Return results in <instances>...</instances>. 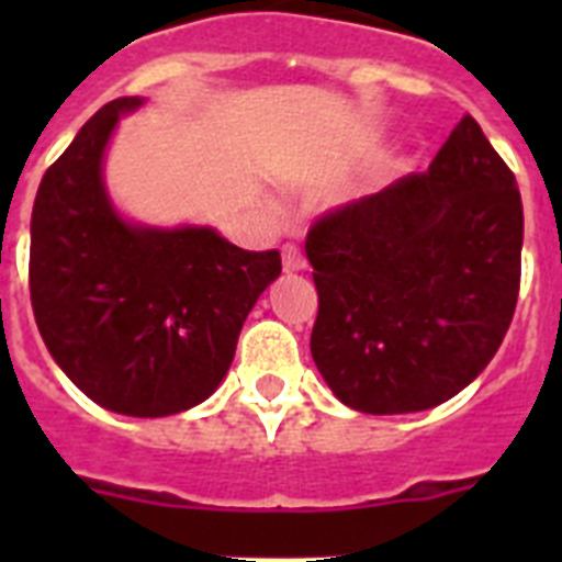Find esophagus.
I'll use <instances>...</instances> for the list:
<instances>
[{"label":"esophagus","instance_id":"34e87169","mask_svg":"<svg viewBox=\"0 0 562 562\" xmlns=\"http://www.w3.org/2000/svg\"><path fill=\"white\" fill-rule=\"evenodd\" d=\"M281 258H284V272H304L306 270L304 252L297 250L295 245H286L284 250H281Z\"/></svg>","mask_w":562,"mask_h":562}]
</instances>
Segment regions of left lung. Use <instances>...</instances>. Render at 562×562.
Listing matches in <instances>:
<instances>
[{
    "mask_svg": "<svg viewBox=\"0 0 562 562\" xmlns=\"http://www.w3.org/2000/svg\"><path fill=\"white\" fill-rule=\"evenodd\" d=\"M515 173L464 114L425 173L326 213L306 236L312 360L360 414L448 402L493 360L520 290Z\"/></svg>",
    "mask_w": 562,
    "mask_h": 562,
    "instance_id": "obj_1",
    "label": "left lung"
}]
</instances>
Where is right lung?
Masks as SVG:
<instances>
[{"label": "right lung", "mask_w": 562, "mask_h": 562, "mask_svg": "<svg viewBox=\"0 0 562 562\" xmlns=\"http://www.w3.org/2000/svg\"><path fill=\"white\" fill-rule=\"evenodd\" d=\"M143 103H106L44 173L30 220V301L44 346L89 400L157 419L220 389L281 256L241 250L213 227L121 216L103 157L123 114Z\"/></svg>", "instance_id": "right-lung-1"}]
</instances>
